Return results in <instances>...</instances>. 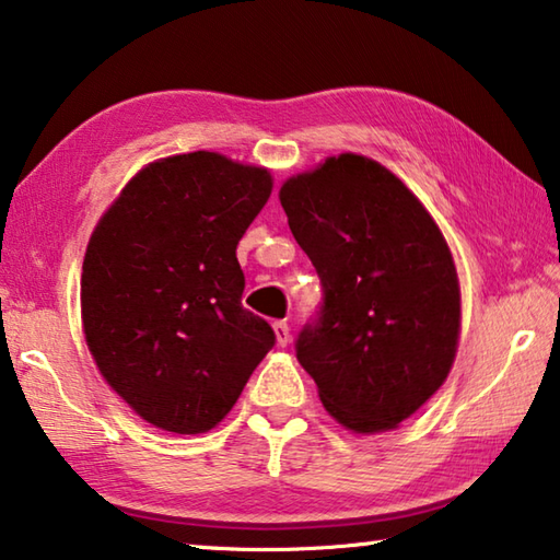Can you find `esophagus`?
Returning a JSON list of instances; mask_svg holds the SVG:
<instances>
[{
    "mask_svg": "<svg viewBox=\"0 0 560 560\" xmlns=\"http://www.w3.org/2000/svg\"><path fill=\"white\" fill-rule=\"evenodd\" d=\"M273 334H277V343L279 346H289L291 328H289L287 320H277V324H273Z\"/></svg>",
    "mask_w": 560,
    "mask_h": 560,
    "instance_id": "1",
    "label": "esophagus"
}]
</instances>
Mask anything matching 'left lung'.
Segmentation results:
<instances>
[{
  "label": "left lung",
  "mask_w": 560,
  "mask_h": 560,
  "mask_svg": "<svg viewBox=\"0 0 560 560\" xmlns=\"http://www.w3.org/2000/svg\"><path fill=\"white\" fill-rule=\"evenodd\" d=\"M279 200L324 287L296 338L320 402L353 432L393 430L447 377L459 281L440 226L390 170L346 153Z\"/></svg>",
  "instance_id": "8db88e82"
}]
</instances>
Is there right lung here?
<instances>
[{"label": "right lung", "instance_id": "1", "mask_svg": "<svg viewBox=\"0 0 560 560\" xmlns=\"http://www.w3.org/2000/svg\"><path fill=\"white\" fill-rule=\"evenodd\" d=\"M269 195L267 170L197 150L140 170L91 236L86 343L113 390L160 430H212L277 343L242 306L236 261Z\"/></svg>", "mask_w": 560, "mask_h": 560}]
</instances>
